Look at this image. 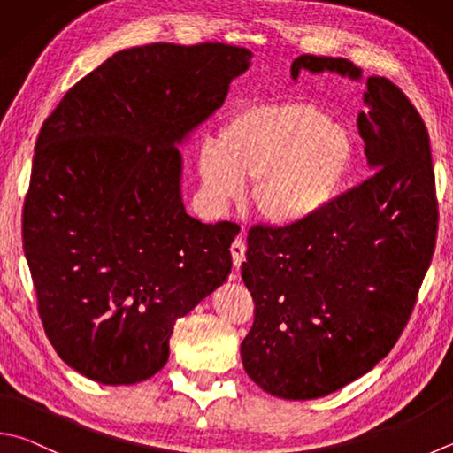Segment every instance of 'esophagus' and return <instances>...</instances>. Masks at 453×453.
<instances>
[{
    "mask_svg": "<svg viewBox=\"0 0 453 453\" xmlns=\"http://www.w3.org/2000/svg\"><path fill=\"white\" fill-rule=\"evenodd\" d=\"M230 254H233L234 268H241L242 260H244V254H246V242H244L242 236H238L236 241L230 244Z\"/></svg>",
    "mask_w": 453,
    "mask_h": 453,
    "instance_id": "1",
    "label": "esophagus"
}]
</instances>
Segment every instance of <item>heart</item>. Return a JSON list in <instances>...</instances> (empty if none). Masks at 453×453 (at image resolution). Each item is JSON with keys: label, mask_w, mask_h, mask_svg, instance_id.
Returning <instances> with one entry per match:
<instances>
[{"label": "heart", "mask_w": 453, "mask_h": 453, "mask_svg": "<svg viewBox=\"0 0 453 453\" xmlns=\"http://www.w3.org/2000/svg\"><path fill=\"white\" fill-rule=\"evenodd\" d=\"M355 142L321 108L300 100L254 102L233 110L217 138L201 143L203 193L225 204L252 179V207L274 226H297L321 215L351 173Z\"/></svg>", "instance_id": "1"}]
</instances>
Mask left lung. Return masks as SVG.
Instances as JSON below:
<instances>
[{
  "mask_svg": "<svg viewBox=\"0 0 453 453\" xmlns=\"http://www.w3.org/2000/svg\"><path fill=\"white\" fill-rule=\"evenodd\" d=\"M363 81L347 58L302 55L289 74ZM357 116L374 172L311 220L252 226L242 280L254 323L241 345L268 395L313 400L385 359L430 266L438 230L430 140L420 114L385 76H369Z\"/></svg>",
  "mask_w": 453,
  "mask_h": 453,
  "instance_id": "left-lung-1",
  "label": "left lung"
}]
</instances>
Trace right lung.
Instances as JSON below:
<instances>
[{
    "instance_id": "obj_1",
    "label": "right lung",
    "mask_w": 453,
    "mask_h": 453,
    "mask_svg": "<svg viewBox=\"0 0 453 453\" xmlns=\"http://www.w3.org/2000/svg\"><path fill=\"white\" fill-rule=\"evenodd\" d=\"M250 58L225 42L118 50L42 124L23 250L47 337L82 377H153L175 321L226 281L241 226L187 215L179 148Z\"/></svg>"
}]
</instances>
